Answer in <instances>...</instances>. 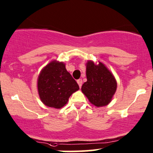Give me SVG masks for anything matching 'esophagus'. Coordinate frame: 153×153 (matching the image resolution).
Segmentation results:
<instances>
[{"label":"esophagus","mask_w":153,"mask_h":153,"mask_svg":"<svg viewBox=\"0 0 153 153\" xmlns=\"http://www.w3.org/2000/svg\"><path fill=\"white\" fill-rule=\"evenodd\" d=\"M77 83H78V85H79L80 88H81V85H82V83H83V81H82L81 79H79L77 80Z\"/></svg>","instance_id":"obj_1"}]
</instances>
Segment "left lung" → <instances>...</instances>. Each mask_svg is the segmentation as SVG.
<instances>
[{
	"instance_id": "1",
	"label": "left lung",
	"mask_w": 153,
	"mask_h": 153,
	"mask_svg": "<svg viewBox=\"0 0 153 153\" xmlns=\"http://www.w3.org/2000/svg\"><path fill=\"white\" fill-rule=\"evenodd\" d=\"M98 62L89 60L85 64L87 81L82 85L81 91L92 105L100 107L111 102L117 81L110 70L101 62Z\"/></svg>"
}]
</instances>
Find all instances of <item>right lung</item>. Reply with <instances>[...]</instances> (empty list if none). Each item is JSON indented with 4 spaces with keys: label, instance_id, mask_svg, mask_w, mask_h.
<instances>
[{
    "label": "right lung",
    "instance_id": "add662e5",
    "mask_svg": "<svg viewBox=\"0 0 153 153\" xmlns=\"http://www.w3.org/2000/svg\"><path fill=\"white\" fill-rule=\"evenodd\" d=\"M38 91L41 102L47 107L60 109L79 89L78 83L65 68L56 60L50 62L41 70L38 78Z\"/></svg>",
    "mask_w": 153,
    "mask_h": 153
}]
</instances>
